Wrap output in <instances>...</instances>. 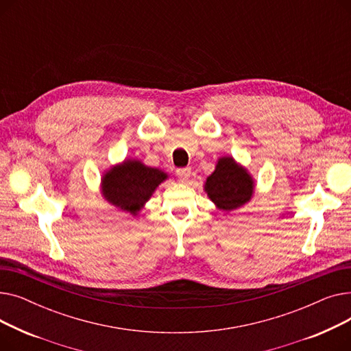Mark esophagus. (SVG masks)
<instances>
[{
    "instance_id": "obj_1",
    "label": "esophagus",
    "mask_w": 351,
    "mask_h": 351,
    "mask_svg": "<svg viewBox=\"0 0 351 351\" xmlns=\"http://www.w3.org/2000/svg\"><path fill=\"white\" fill-rule=\"evenodd\" d=\"M176 173L180 178V180H185L186 182L191 178L192 169L191 168H180V169H176Z\"/></svg>"
}]
</instances>
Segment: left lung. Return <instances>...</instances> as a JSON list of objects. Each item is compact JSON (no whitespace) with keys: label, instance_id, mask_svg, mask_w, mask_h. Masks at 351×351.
Wrapping results in <instances>:
<instances>
[{"label":"left lung","instance_id":"obj_1","mask_svg":"<svg viewBox=\"0 0 351 351\" xmlns=\"http://www.w3.org/2000/svg\"><path fill=\"white\" fill-rule=\"evenodd\" d=\"M204 189L217 209L230 212L252 200L254 180L245 166L232 156H222L217 159L212 175L206 178Z\"/></svg>","mask_w":351,"mask_h":351}]
</instances>
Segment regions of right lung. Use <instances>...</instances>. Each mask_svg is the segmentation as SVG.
Masks as SVG:
<instances>
[{
    "instance_id": "add662e5",
    "label": "right lung",
    "mask_w": 351,
    "mask_h": 351,
    "mask_svg": "<svg viewBox=\"0 0 351 351\" xmlns=\"http://www.w3.org/2000/svg\"><path fill=\"white\" fill-rule=\"evenodd\" d=\"M168 173L138 159H125L109 168L101 179L104 199L122 212L136 216Z\"/></svg>"
}]
</instances>
